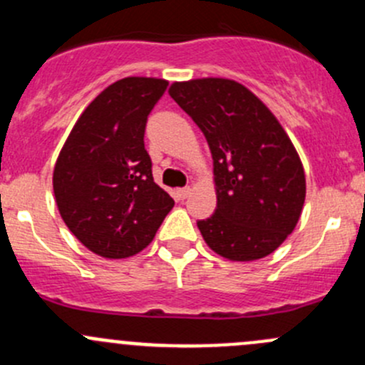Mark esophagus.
Masks as SVG:
<instances>
[{
  "mask_svg": "<svg viewBox=\"0 0 365 365\" xmlns=\"http://www.w3.org/2000/svg\"><path fill=\"white\" fill-rule=\"evenodd\" d=\"M176 194H178L182 200H185V197H189L190 194H192V189H190V187H185V189H178V190H176Z\"/></svg>",
  "mask_w": 365,
  "mask_h": 365,
  "instance_id": "1",
  "label": "esophagus"
}]
</instances>
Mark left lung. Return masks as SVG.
<instances>
[{
    "label": "left lung",
    "mask_w": 365,
    "mask_h": 365,
    "mask_svg": "<svg viewBox=\"0 0 365 365\" xmlns=\"http://www.w3.org/2000/svg\"><path fill=\"white\" fill-rule=\"evenodd\" d=\"M169 95L203 130L213 159L217 208L200 220L206 245L231 261L268 256L295 230L305 173L274 113L224 77L173 83Z\"/></svg>",
    "instance_id": "left-lung-1"
}]
</instances>
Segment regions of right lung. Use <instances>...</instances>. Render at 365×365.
Listing matches in <instances>:
<instances>
[{
	"label": "right lung",
	"mask_w": 365,
	"mask_h": 365,
	"mask_svg": "<svg viewBox=\"0 0 365 365\" xmlns=\"http://www.w3.org/2000/svg\"><path fill=\"white\" fill-rule=\"evenodd\" d=\"M165 86L157 77L109 84L77 118L54 164L61 219L84 247L108 259L141 252L175 206L153 182L145 150L146 120Z\"/></svg>",
	"instance_id": "add662e5"
}]
</instances>
